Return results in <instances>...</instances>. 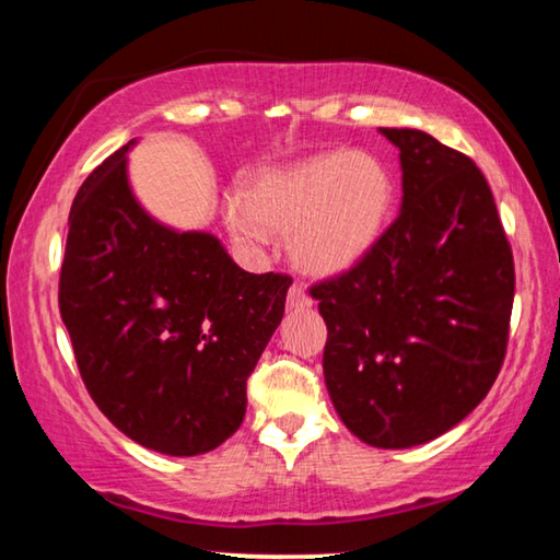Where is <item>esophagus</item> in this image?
Listing matches in <instances>:
<instances>
[{"label": "esophagus", "mask_w": 560, "mask_h": 560, "mask_svg": "<svg viewBox=\"0 0 560 560\" xmlns=\"http://www.w3.org/2000/svg\"><path fill=\"white\" fill-rule=\"evenodd\" d=\"M311 303H314V301L308 299V293L293 283V287L289 289V308H308Z\"/></svg>", "instance_id": "1"}]
</instances>
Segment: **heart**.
<instances>
[{
  "label": "heart",
  "mask_w": 560,
  "mask_h": 560,
  "mask_svg": "<svg viewBox=\"0 0 560 560\" xmlns=\"http://www.w3.org/2000/svg\"><path fill=\"white\" fill-rule=\"evenodd\" d=\"M395 207V179L381 158L336 150L269 170L232 195L224 222L246 246L289 232V257L314 279H336L371 257Z\"/></svg>",
  "instance_id": "obj_1"
}]
</instances>
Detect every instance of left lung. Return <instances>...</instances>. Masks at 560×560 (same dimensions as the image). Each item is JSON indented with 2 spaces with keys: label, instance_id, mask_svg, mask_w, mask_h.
<instances>
[{
  "label": "left lung",
  "instance_id": "obj_1",
  "mask_svg": "<svg viewBox=\"0 0 560 560\" xmlns=\"http://www.w3.org/2000/svg\"><path fill=\"white\" fill-rule=\"evenodd\" d=\"M400 150L402 205L371 257L311 289L328 326L324 377L371 447L438 440L485 400L504 363L514 257L481 170L422 130Z\"/></svg>",
  "mask_w": 560,
  "mask_h": 560
}]
</instances>
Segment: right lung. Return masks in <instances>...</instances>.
<instances>
[{
  "mask_svg": "<svg viewBox=\"0 0 560 560\" xmlns=\"http://www.w3.org/2000/svg\"><path fill=\"white\" fill-rule=\"evenodd\" d=\"M136 143L75 195L59 308L98 410L140 447L195 457L240 430L291 279L244 271L214 234L155 220L130 185Z\"/></svg>",
  "mask_w": 560,
  "mask_h": 560,
  "instance_id": "add662e5",
  "label": "right lung"
}]
</instances>
